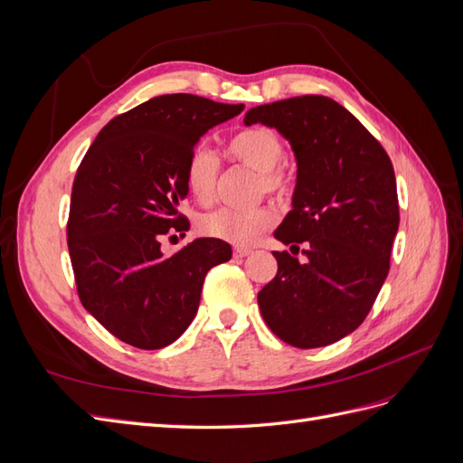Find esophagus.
<instances>
[{"mask_svg": "<svg viewBox=\"0 0 463 463\" xmlns=\"http://www.w3.org/2000/svg\"><path fill=\"white\" fill-rule=\"evenodd\" d=\"M249 253H250L249 247H235V249H233V257H235V259H243V257H247Z\"/></svg>", "mask_w": 463, "mask_h": 463, "instance_id": "34e87169", "label": "esophagus"}]
</instances>
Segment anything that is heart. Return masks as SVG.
I'll list each match as a JSON object with an SVG mask.
<instances>
[{
  "mask_svg": "<svg viewBox=\"0 0 463 463\" xmlns=\"http://www.w3.org/2000/svg\"><path fill=\"white\" fill-rule=\"evenodd\" d=\"M230 156L241 165L257 170V193L284 197L291 185L289 170L282 164L284 145L269 128H249L235 133L228 141ZM185 185L191 197L203 206L216 199V185L220 175V160L206 146H197L185 162ZM276 222L274 210L269 206L253 208H220L201 218L199 230L208 237H216L235 245H249Z\"/></svg>",
  "mask_w": 463,
  "mask_h": 463,
  "instance_id": "b5f03b06",
  "label": "heart"
}]
</instances>
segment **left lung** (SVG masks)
I'll list each match as a JSON object with an SVG mask.
<instances>
[{
    "label": "left lung",
    "instance_id": "left-lung-1",
    "mask_svg": "<svg viewBox=\"0 0 463 463\" xmlns=\"http://www.w3.org/2000/svg\"><path fill=\"white\" fill-rule=\"evenodd\" d=\"M276 128L298 158L293 210L274 232L299 250H272L276 276L259 291L262 318L279 340L311 349L342 340L373 309L390 270L400 223L394 167L363 123L332 98L307 94L247 111Z\"/></svg>",
    "mask_w": 463,
    "mask_h": 463
}]
</instances>
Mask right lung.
<instances>
[{
    "label": "right lung",
    "instance_id": "right-lung-1",
    "mask_svg": "<svg viewBox=\"0 0 463 463\" xmlns=\"http://www.w3.org/2000/svg\"><path fill=\"white\" fill-rule=\"evenodd\" d=\"M194 94H164L116 116L82 158L71 189L67 247L82 307L121 342L160 349L197 315L213 266L232 259L214 237L165 257L164 237L189 220L185 162L214 125L243 111Z\"/></svg>",
    "mask_w": 463,
    "mask_h": 463
}]
</instances>
